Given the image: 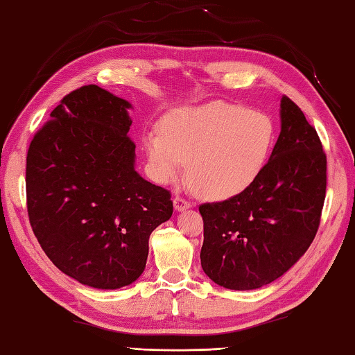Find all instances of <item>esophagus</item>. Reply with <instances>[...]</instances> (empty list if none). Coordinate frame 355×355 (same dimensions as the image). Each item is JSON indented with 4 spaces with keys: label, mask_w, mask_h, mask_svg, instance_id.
<instances>
[{
    "label": "esophagus",
    "mask_w": 355,
    "mask_h": 355,
    "mask_svg": "<svg viewBox=\"0 0 355 355\" xmlns=\"http://www.w3.org/2000/svg\"><path fill=\"white\" fill-rule=\"evenodd\" d=\"M191 207V203L184 199L182 196H175L173 197V208L177 209V211H184V209H188Z\"/></svg>",
    "instance_id": "34e87169"
}]
</instances>
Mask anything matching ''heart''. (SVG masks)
<instances>
[{"label":"heart","instance_id":"obj_1","mask_svg":"<svg viewBox=\"0 0 355 355\" xmlns=\"http://www.w3.org/2000/svg\"><path fill=\"white\" fill-rule=\"evenodd\" d=\"M277 127L264 111L209 101L180 107L150 136L148 158L161 182L177 178L188 163L192 186L208 200H227L248 191L272 155Z\"/></svg>","mask_w":355,"mask_h":355}]
</instances>
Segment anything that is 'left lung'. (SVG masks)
Masks as SVG:
<instances>
[{
	"instance_id": "8db88e82",
	"label": "left lung",
	"mask_w": 355,
	"mask_h": 355,
	"mask_svg": "<svg viewBox=\"0 0 355 355\" xmlns=\"http://www.w3.org/2000/svg\"><path fill=\"white\" fill-rule=\"evenodd\" d=\"M282 130L261 175L243 194L203 203L200 263L214 284L255 290L310 248L326 199L327 159L315 127L284 95Z\"/></svg>"
}]
</instances>
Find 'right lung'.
Here are the masks:
<instances>
[{
    "label": "right lung",
    "mask_w": 355,
    "mask_h": 355,
    "mask_svg": "<svg viewBox=\"0 0 355 355\" xmlns=\"http://www.w3.org/2000/svg\"><path fill=\"white\" fill-rule=\"evenodd\" d=\"M131 105L97 84L65 95L26 156V207L40 248L83 285L116 290L144 272L171 191L135 171Z\"/></svg>",
    "instance_id": "right-lung-1"
}]
</instances>
